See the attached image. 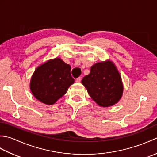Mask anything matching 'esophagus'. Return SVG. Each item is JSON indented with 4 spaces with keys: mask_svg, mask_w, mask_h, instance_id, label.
Listing matches in <instances>:
<instances>
[{
    "mask_svg": "<svg viewBox=\"0 0 157 157\" xmlns=\"http://www.w3.org/2000/svg\"><path fill=\"white\" fill-rule=\"evenodd\" d=\"M81 80H82V78H81V77H79V78H78L76 79V82H78V83H79V82H81Z\"/></svg>",
    "mask_w": 157,
    "mask_h": 157,
    "instance_id": "obj_1",
    "label": "esophagus"
}]
</instances>
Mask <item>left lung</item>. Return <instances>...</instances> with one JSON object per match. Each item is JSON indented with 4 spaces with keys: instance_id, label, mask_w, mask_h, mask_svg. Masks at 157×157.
<instances>
[{
    "instance_id": "8db88e82",
    "label": "left lung",
    "mask_w": 157,
    "mask_h": 157,
    "mask_svg": "<svg viewBox=\"0 0 157 157\" xmlns=\"http://www.w3.org/2000/svg\"><path fill=\"white\" fill-rule=\"evenodd\" d=\"M91 98L99 106L107 107L116 104L123 93L121 78L111 61L96 63L90 73L82 80Z\"/></svg>"
}]
</instances>
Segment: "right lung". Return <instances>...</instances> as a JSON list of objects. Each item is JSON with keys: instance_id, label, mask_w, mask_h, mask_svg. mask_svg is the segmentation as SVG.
Listing matches in <instances>:
<instances>
[{"instance_id": "1", "label": "right lung", "mask_w": 157, "mask_h": 157, "mask_svg": "<svg viewBox=\"0 0 157 157\" xmlns=\"http://www.w3.org/2000/svg\"><path fill=\"white\" fill-rule=\"evenodd\" d=\"M71 66L56 58L39 66L33 74L30 89L36 98L46 105H53L74 83Z\"/></svg>"}]
</instances>
